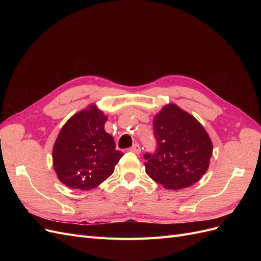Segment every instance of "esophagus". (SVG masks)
<instances>
[{
    "instance_id": "34e87169",
    "label": "esophagus",
    "mask_w": 261,
    "mask_h": 261,
    "mask_svg": "<svg viewBox=\"0 0 261 261\" xmlns=\"http://www.w3.org/2000/svg\"><path fill=\"white\" fill-rule=\"evenodd\" d=\"M130 150L133 152H135L136 154H139L140 153V151H141V149H140V146L138 145V144H135V145H133V147L130 148Z\"/></svg>"
}]
</instances>
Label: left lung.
I'll return each instance as SVG.
<instances>
[{"label": "left lung", "mask_w": 261, "mask_h": 261, "mask_svg": "<svg viewBox=\"0 0 261 261\" xmlns=\"http://www.w3.org/2000/svg\"><path fill=\"white\" fill-rule=\"evenodd\" d=\"M156 151L145 154L146 173L167 189L197 183L207 172L212 141L203 126L174 103L164 106L153 117Z\"/></svg>", "instance_id": "left-lung-1"}]
</instances>
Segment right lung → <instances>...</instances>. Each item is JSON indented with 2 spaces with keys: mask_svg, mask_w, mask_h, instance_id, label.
Masks as SVG:
<instances>
[{
  "mask_svg": "<svg viewBox=\"0 0 261 261\" xmlns=\"http://www.w3.org/2000/svg\"><path fill=\"white\" fill-rule=\"evenodd\" d=\"M107 120L96 105H90L63 125L52 159L58 178L67 187L90 191L113 174L123 153L105 130Z\"/></svg>",
  "mask_w": 261,
  "mask_h": 261,
  "instance_id": "add662e5",
  "label": "right lung"
}]
</instances>
